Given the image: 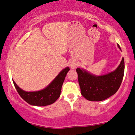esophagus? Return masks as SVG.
I'll return each mask as SVG.
<instances>
[{"mask_svg": "<svg viewBox=\"0 0 135 135\" xmlns=\"http://www.w3.org/2000/svg\"><path fill=\"white\" fill-rule=\"evenodd\" d=\"M70 68H71V69H75L76 68V65L75 63L71 62V64H70Z\"/></svg>", "mask_w": 135, "mask_h": 135, "instance_id": "1", "label": "esophagus"}]
</instances>
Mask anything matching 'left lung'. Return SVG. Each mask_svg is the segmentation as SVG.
Here are the masks:
<instances>
[{
  "mask_svg": "<svg viewBox=\"0 0 135 135\" xmlns=\"http://www.w3.org/2000/svg\"><path fill=\"white\" fill-rule=\"evenodd\" d=\"M118 47L121 50L118 44ZM76 71L82 96L89 101H103L115 94L120 88L124 75V59L117 69L103 75H95L80 68Z\"/></svg>",
  "mask_w": 135,
  "mask_h": 135,
  "instance_id": "8db88e82",
  "label": "left lung"
}]
</instances>
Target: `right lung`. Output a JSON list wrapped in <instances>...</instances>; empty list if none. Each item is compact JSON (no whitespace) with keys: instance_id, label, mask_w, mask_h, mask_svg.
I'll use <instances>...</instances> for the list:
<instances>
[{"instance_id":"1","label":"right lung","mask_w":135,"mask_h":135,"mask_svg":"<svg viewBox=\"0 0 135 135\" xmlns=\"http://www.w3.org/2000/svg\"><path fill=\"white\" fill-rule=\"evenodd\" d=\"M69 70V67L62 70L47 87L39 91H24L13 80V83L18 94L27 103L33 106L44 107L54 103L60 96L63 83Z\"/></svg>"}]
</instances>
